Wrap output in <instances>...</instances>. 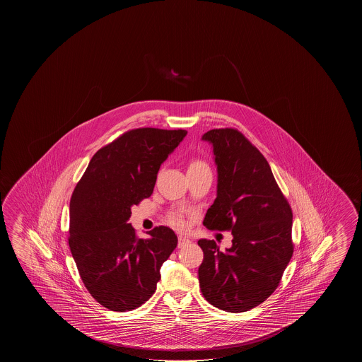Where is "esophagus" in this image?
Here are the masks:
<instances>
[{
  "instance_id": "1",
  "label": "esophagus",
  "mask_w": 362,
  "mask_h": 362,
  "mask_svg": "<svg viewBox=\"0 0 362 362\" xmlns=\"http://www.w3.org/2000/svg\"><path fill=\"white\" fill-rule=\"evenodd\" d=\"M190 243L189 238H183V236H179L178 238V247H184Z\"/></svg>"
}]
</instances>
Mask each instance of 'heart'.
<instances>
[{"label": "heart", "instance_id": "1", "mask_svg": "<svg viewBox=\"0 0 362 362\" xmlns=\"http://www.w3.org/2000/svg\"><path fill=\"white\" fill-rule=\"evenodd\" d=\"M207 164L204 163V161L199 160V159H193V160H190L189 166H188V172L190 170H197V169H202V168H207ZM173 225L178 226V227H182L183 226V222L180 221V219L177 218V217H173L172 219Z\"/></svg>", "mask_w": 362, "mask_h": 362}]
</instances>
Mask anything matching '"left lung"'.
Instances as JSON below:
<instances>
[{
    "mask_svg": "<svg viewBox=\"0 0 362 362\" xmlns=\"http://www.w3.org/2000/svg\"><path fill=\"white\" fill-rule=\"evenodd\" d=\"M202 139L214 145L218 170L217 198L203 225L233 235L225 252L214 240L198 241L202 294L222 310L246 312L273 294L291 261L293 212L267 159L243 132L214 129Z\"/></svg>",
    "mask_w": 362,
    "mask_h": 362,
    "instance_id": "8db88e82",
    "label": "left lung"
}]
</instances>
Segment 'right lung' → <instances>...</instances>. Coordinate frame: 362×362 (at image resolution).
I'll list each match as a JSON object with an SVG mask.
<instances>
[{"label":"right lung","mask_w":362,"mask_h":362,"mask_svg":"<svg viewBox=\"0 0 362 362\" xmlns=\"http://www.w3.org/2000/svg\"><path fill=\"white\" fill-rule=\"evenodd\" d=\"M187 131L140 127L124 132L89 161L71 198L69 249L89 294L126 312L156 291L160 267L178 238L166 226L139 238L131 207L153 194L161 163Z\"/></svg>","instance_id":"right-lung-1"}]
</instances>
